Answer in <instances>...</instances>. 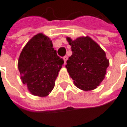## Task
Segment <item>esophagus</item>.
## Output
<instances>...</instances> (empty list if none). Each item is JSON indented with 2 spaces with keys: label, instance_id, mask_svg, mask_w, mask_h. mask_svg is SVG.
Segmentation results:
<instances>
[{
  "label": "esophagus",
  "instance_id": "obj_1",
  "mask_svg": "<svg viewBox=\"0 0 127 127\" xmlns=\"http://www.w3.org/2000/svg\"><path fill=\"white\" fill-rule=\"evenodd\" d=\"M67 59H68V57L67 56H65V57H64V64H66V61H67Z\"/></svg>",
  "mask_w": 127,
  "mask_h": 127
}]
</instances>
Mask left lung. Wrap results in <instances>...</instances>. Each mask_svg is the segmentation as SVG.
<instances>
[{"label":"left lung","instance_id":"8db88e82","mask_svg":"<svg viewBox=\"0 0 127 127\" xmlns=\"http://www.w3.org/2000/svg\"><path fill=\"white\" fill-rule=\"evenodd\" d=\"M66 39L73 54L67 60L65 68L75 85L84 91L96 89L105 78L109 65L105 52L88 36L75 40Z\"/></svg>","mask_w":127,"mask_h":127}]
</instances>
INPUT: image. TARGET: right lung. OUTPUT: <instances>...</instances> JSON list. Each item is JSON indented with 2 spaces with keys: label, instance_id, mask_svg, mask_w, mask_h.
Segmentation results:
<instances>
[{
  "label": "right lung",
  "instance_id": "1",
  "mask_svg": "<svg viewBox=\"0 0 127 127\" xmlns=\"http://www.w3.org/2000/svg\"><path fill=\"white\" fill-rule=\"evenodd\" d=\"M52 47L50 38L38 33L27 42L20 54L18 68L21 80L33 95L44 97L52 92L64 63Z\"/></svg>",
  "mask_w": 127,
  "mask_h": 127
}]
</instances>
